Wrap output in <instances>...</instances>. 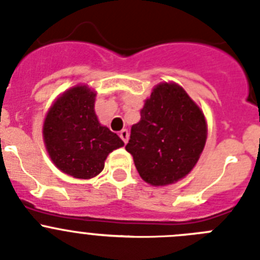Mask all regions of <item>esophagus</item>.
<instances>
[{
  "instance_id": "esophagus-1",
  "label": "esophagus",
  "mask_w": 260,
  "mask_h": 260,
  "mask_svg": "<svg viewBox=\"0 0 260 260\" xmlns=\"http://www.w3.org/2000/svg\"><path fill=\"white\" fill-rule=\"evenodd\" d=\"M119 138H121V139H122L123 141V143H127V141H128V132L127 130H126V128H122V130H121V132H119Z\"/></svg>"
}]
</instances>
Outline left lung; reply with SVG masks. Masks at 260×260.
<instances>
[{
    "mask_svg": "<svg viewBox=\"0 0 260 260\" xmlns=\"http://www.w3.org/2000/svg\"><path fill=\"white\" fill-rule=\"evenodd\" d=\"M207 138V123L199 107L174 83L158 84L132 126L126 151L139 176L164 186L189 174L199 160Z\"/></svg>",
    "mask_w": 260,
    "mask_h": 260,
    "instance_id": "obj_1",
    "label": "left lung"
}]
</instances>
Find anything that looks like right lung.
<instances>
[{"label":"right lung","instance_id":"add662e5","mask_svg":"<svg viewBox=\"0 0 260 260\" xmlns=\"http://www.w3.org/2000/svg\"><path fill=\"white\" fill-rule=\"evenodd\" d=\"M96 93L86 86L69 89L49 109L43 135L48 153L63 173L88 180L104 169L107 156L123 142L99 123Z\"/></svg>","mask_w":260,"mask_h":260}]
</instances>
